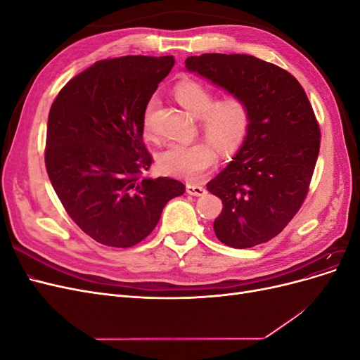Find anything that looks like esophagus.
<instances>
[{
  "label": "esophagus",
  "instance_id": "34e87169",
  "mask_svg": "<svg viewBox=\"0 0 360 360\" xmlns=\"http://www.w3.org/2000/svg\"><path fill=\"white\" fill-rule=\"evenodd\" d=\"M186 192L189 195H193V197H202V195H205V189L202 186H200V184H186Z\"/></svg>",
  "mask_w": 360,
  "mask_h": 360
}]
</instances>
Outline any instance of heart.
<instances>
[{
    "mask_svg": "<svg viewBox=\"0 0 360 360\" xmlns=\"http://www.w3.org/2000/svg\"><path fill=\"white\" fill-rule=\"evenodd\" d=\"M174 96L191 115L201 118L204 135L222 153H233L242 146L250 126V110L243 97L231 94L216 102L214 91L198 81L180 82ZM213 144L209 141L169 144L158 155V165L171 176L197 180L216 165L217 153Z\"/></svg>",
    "mask_w": 360,
    "mask_h": 360,
    "instance_id": "obj_1",
    "label": "heart"
}]
</instances>
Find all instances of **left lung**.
<instances>
[{
  "mask_svg": "<svg viewBox=\"0 0 360 360\" xmlns=\"http://www.w3.org/2000/svg\"><path fill=\"white\" fill-rule=\"evenodd\" d=\"M184 64L243 97L250 110L242 147L207 183L224 204L214 234L237 249L266 243L300 209L319 158L320 129L308 96L291 73L245 53H202Z\"/></svg>",
  "mask_w": 360,
  "mask_h": 360,
  "instance_id": "left-lung-1",
  "label": "left lung"
}]
</instances>
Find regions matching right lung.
Returning a JSON list of instances; mask_svg holds the SVG:
<instances>
[{"label": "right lung", "mask_w": 360, "mask_h": 360, "mask_svg": "<svg viewBox=\"0 0 360 360\" xmlns=\"http://www.w3.org/2000/svg\"><path fill=\"white\" fill-rule=\"evenodd\" d=\"M174 57L102 60L75 76L48 117L45 163L53 191L96 242L130 248L155 230L165 204L184 193L169 177L147 179L146 108Z\"/></svg>", "instance_id": "right-lung-1"}]
</instances>
